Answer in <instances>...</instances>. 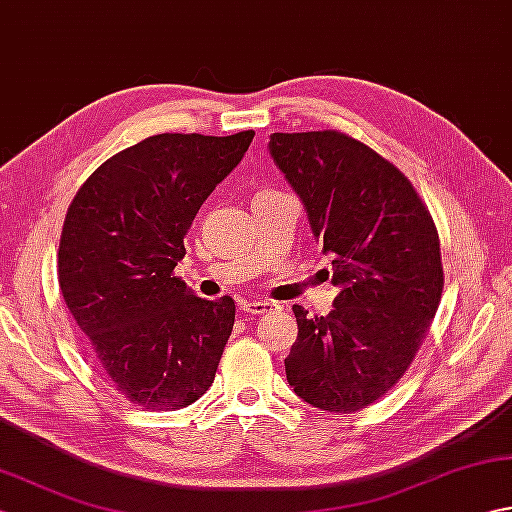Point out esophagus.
I'll use <instances>...</instances> for the list:
<instances>
[{
  "label": "esophagus",
  "instance_id": "34e87169",
  "mask_svg": "<svg viewBox=\"0 0 512 512\" xmlns=\"http://www.w3.org/2000/svg\"><path fill=\"white\" fill-rule=\"evenodd\" d=\"M277 308V303L273 301H244L242 303V310L246 314H266V312H273Z\"/></svg>",
  "mask_w": 512,
  "mask_h": 512
}]
</instances>
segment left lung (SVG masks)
Segmentation results:
<instances>
[{
	"label": "left lung",
	"mask_w": 512,
	"mask_h": 512,
	"mask_svg": "<svg viewBox=\"0 0 512 512\" xmlns=\"http://www.w3.org/2000/svg\"><path fill=\"white\" fill-rule=\"evenodd\" d=\"M270 154L306 204L341 288L325 317L292 306L299 334L288 383L317 409L361 411L405 376L436 317V222L394 162L336 129L273 134Z\"/></svg>",
	"instance_id": "1"
}]
</instances>
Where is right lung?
<instances>
[{"label":"right lung","mask_w":512,"mask_h":512,"mask_svg":"<svg viewBox=\"0 0 512 512\" xmlns=\"http://www.w3.org/2000/svg\"><path fill=\"white\" fill-rule=\"evenodd\" d=\"M253 136H149L105 160L65 213V306L96 372L147 411L198 400L233 332L235 301L195 297L173 270L195 213Z\"/></svg>","instance_id":"add662e5"}]
</instances>
